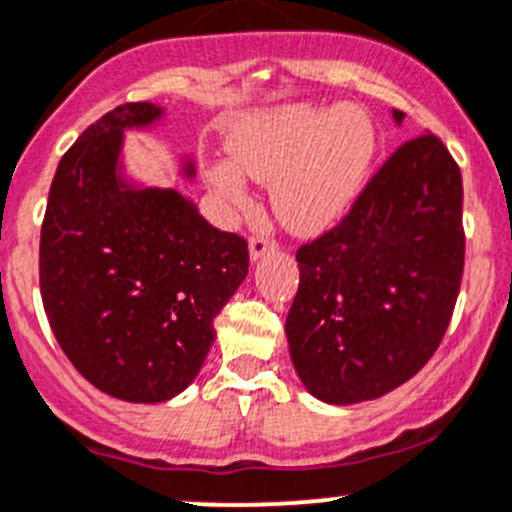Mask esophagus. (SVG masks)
<instances>
[{
    "mask_svg": "<svg viewBox=\"0 0 512 512\" xmlns=\"http://www.w3.org/2000/svg\"><path fill=\"white\" fill-rule=\"evenodd\" d=\"M274 247H277V245H274L272 240H267V238H252V240H250V260H252V262L262 260V257H265L267 252H272Z\"/></svg>",
    "mask_w": 512,
    "mask_h": 512,
    "instance_id": "34e87169",
    "label": "esophagus"
}]
</instances>
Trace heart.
<instances>
[{
	"mask_svg": "<svg viewBox=\"0 0 512 512\" xmlns=\"http://www.w3.org/2000/svg\"><path fill=\"white\" fill-rule=\"evenodd\" d=\"M228 159L203 166L206 184L235 211L252 206L248 179L270 186L274 215L297 235H316L343 218L363 191L378 132L355 105L262 110L230 127Z\"/></svg>",
	"mask_w": 512,
	"mask_h": 512,
	"instance_id": "obj_1",
	"label": "heart"
}]
</instances>
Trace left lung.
Masks as SVG:
<instances>
[{"instance_id": "8db88e82", "label": "left lung", "mask_w": 512, "mask_h": 512, "mask_svg": "<svg viewBox=\"0 0 512 512\" xmlns=\"http://www.w3.org/2000/svg\"><path fill=\"white\" fill-rule=\"evenodd\" d=\"M400 127L405 112L392 110ZM464 184L432 132L402 144L331 233L299 247L287 341L328 405L375 400L427 365L464 274Z\"/></svg>"}]
</instances>
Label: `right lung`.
Instances as JSON below:
<instances>
[{
  "instance_id": "1",
  "label": "right lung",
  "mask_w": 512,
  "mask_h": 512,
  "mask_svg": "<svg viewBox=\"0 0 512 512\" xmlns=\"http://www.w3.org/2000/svg\"><path fill=\"white\" fill-rule=\"evenodd\" d=\"M166 120L129 102L85 129L53 176L41 228V297L53 336L105 395L166 402L201 373L215 316L245 282L240 235L213 228L176 188L127 169V132ZM179 174L193 181V159Z\"/></svg>"
}]
</instances>
